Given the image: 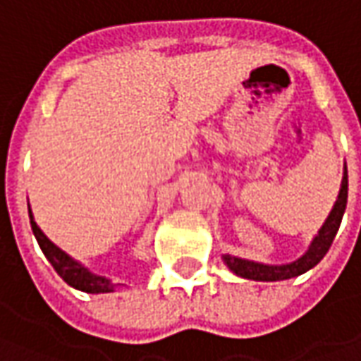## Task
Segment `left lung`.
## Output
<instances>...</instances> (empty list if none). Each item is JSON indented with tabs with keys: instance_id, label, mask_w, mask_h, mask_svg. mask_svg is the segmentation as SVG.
I'll return each instance as SVG.
<instances>
[{
	"instance_id": "obj_1",
	"label": "left lung",
	"mask_w": 361,
	"mask_h": 361,
	"mask_svg": "<svg viewBox=\"0 0 361 361\" xmlns=\"http://www.w3.org/2000/svg\"><path fill=\"white\" fill-rule=\"evenodd\" d=\"M345 204H348V168H343L342 188H340V195L336 200V205H334L331 214L326 219V224L322 226V230L317 231V235L314 238L310 250L300 259H295L292 264H286V266H266V264H257V262H250V259H242V257L224 255V262H226V266L230 267L235 276L245 278V280L280 281L302 276L307 269L317 266L322 262V257L328 254L329 245H331L336 233L340 230L343 212H345Z\"/></svg>"
}]
</instances>
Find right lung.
Returning a JSON list of instances; mask_svg holds the SVG:
<instances>
[{
	"label": "right lung",
	"mask_w": 361,
	"mask_h": 361,
	"mask_svg": "<svg viewBox=\"0 0 361 361\" xmlns=\"http://www.w3.org/2000/svg\"><path fill=\"white\" fill-rule=\"evenodd\" d=\"M30 224H32L33 235H35V240L39 243V247H42V252L45 254V257L49 259V264L54 266V269L63 278V281H68L71 288L87 293L114 292V283L107 280V278L92 274L87 267H83L81 264H78L75 259H71L66 252H61V250L57 247L56 243L47 240V235H45L44 231L39 230V226L33 221L32 209H30Z\"/></svg>",
	"instance_id": "right-lung-1"
}]
</instances>
